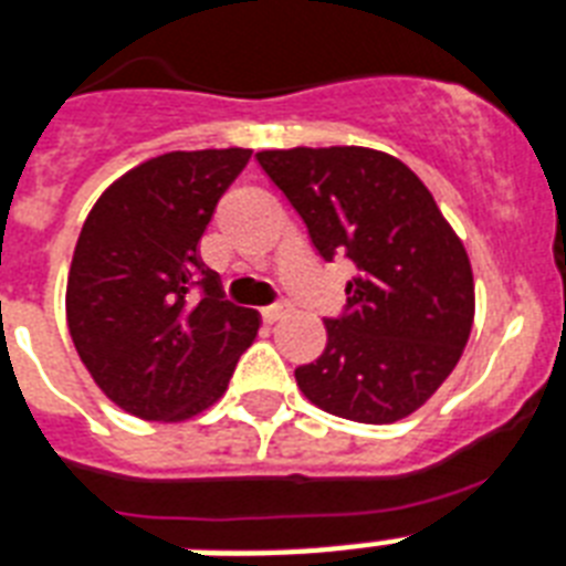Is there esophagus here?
Here are the masks:
<instances>
[{
  "label": "esophagus",
  "mask_w": 566,
  "mask_h": 566,
  "mask_svg": "<svg viewBox=\"0 0 566 566\" xmlns=\"http://www.w3.org/2000/svg\"><path fill=\"white\" fill-rule=\"evenodd\" d=\"M261 314H264V319H268V323H279V319L287 314V305H270V307H264Z\"/></svg>",
  "instance_id": "1"
}]
</instances>
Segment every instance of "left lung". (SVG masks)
I'll return each instance as SVG.
<instances>
[{"instance_id": "1", "label": "left lung", "mask_w": 566, "mask_h": 566, "mask_svg": "<svg viewBox=\"0 0 566 566\" xmlns=\"http://www.w3.org/2000/svg\"><path fill=\"white\" fill-rule=\"evenodd\" d=\"M325 261L348 255V305L325 319V352L296 369L311 403L360 424H392L442 387L474 325V273L433 195L371 148L261 150Z\"/></svg>"}]
</instances>
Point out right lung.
I'll return each instance as SVG.
<instances>
[{
	"label": "right lung",
	"mask_w": 566,
	"mask_h": 566,
	"mask_svg": "<svg viewBox=\"0 0 566 566\" xmlns=\"http://www.w3.org/2000/svg\"><path fill=\"white\" fill-rule=\"evenodd\" d=\"M250 156H154L86 214L66 282L69 334L101 392L130 416L168 424L209 410L259 334V311L229 305L200 259L214 206Z\"/></svg>",
	"instance_id": "1"
}]
</instances>
